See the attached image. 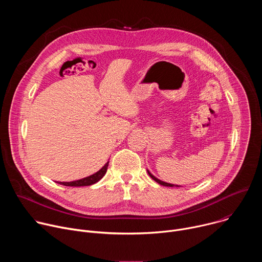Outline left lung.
Returning <instances> with one entry per match:
<instances>
[{
  "mask_svg": "<svg viewBox=\"0 0 262 262\" xmlns=\"http://www.w3.org/2000/svg\"><path fill=\"white\" fill-rule=\"evenodd\" d=\"M147 172H148V174H149V176H150L155 181H157L158 183H160V184H162V185H164V186H170V188H173V186H176V188H179V186H181V185H177V184H172V183H168V182H165V181H162V180H160L159 178H157L154 174H151L150 173V171L149 170H147Z\"/></svg>",
  "mask_w": 262,
  "mask_h": 262,
  "instance_id": "1",
  "label": "left lung"
}]
</instances>
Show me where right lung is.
Returning <instances> with one entry per match:
<instances>
[{"label":"right lung","instance_id":"1","mask_svg":"<svg viewBox=\"0 0 262 262\" xmlns=\"http://www.w3.org/2000/svg\"><path fill=\"white\" fill-rule=\"evenodd\" d=\"M107 166H108V161L104 164V166L98 170L97 172H95L94 174L90 175V176H87L85 178H82V179H78V180H74V181H57L59 184H62V185H66V186H86V185H91V184H94L96 183L97 181H99L103 176L104 174L106 173V170H107Z\"/></svg>","mask_w":262,"mask_h":262}]
</instances>
